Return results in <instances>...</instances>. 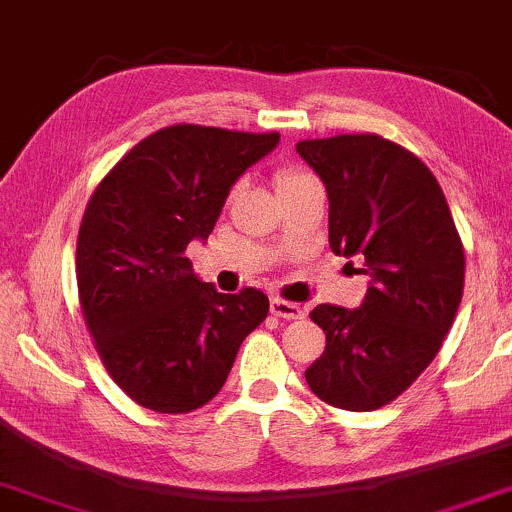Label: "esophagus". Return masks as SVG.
I'll use <instances>...</instances> for the list:
<instances>
[{
    "label": "esophagus",
    "instance_id": "1",
    "mask_svg": "<svg viewBox=\"0 0 512 512\" xmlns=\"http://www.w3.org/2000/svg\"><path fill=\"white\" fill-rule=\"evenodd\" d=\"M272 312L281 319H303V315H305L303 307L295 305V303H288V300H281V298L272 300Z\"/></svg>",
    "mask_w": 512,
    "mask_h": 512
}]
</instances>
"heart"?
Wrapping results in <instances>:
<instances>
[{"label":"heart","mask_w":512,"mask_h":512,"mask_svg":"<svg viewBox=\"0 0 512 512\" xmlns=\"http://www.w3.org/2000/svg\"><path fill=\"white\" fill-rule=\"evenodd\" d=\"M300 176H307V174H300V171H281V174L276 176V188L283 186V183H288V181H295V178H300Z\"/></svg>","instance_id":"obj_1"}]
</instances>
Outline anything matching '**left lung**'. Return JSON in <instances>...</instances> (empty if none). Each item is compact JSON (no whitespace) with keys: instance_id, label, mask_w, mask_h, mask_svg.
Listing matches in <instances>:
<instances>
[{"instance_id":"1","label":"left lung","mask_w":512,"mask_h":512,"mask_svg":"<svg viewBox=\"0 0 512 512\" xmlns=\"http://www.w3.org/2000/svg\"><path fill=\"white\" fill-rule=\"evenodd\" d=\"M326 186L329 245L365 260V300L355 310L317 305L326 334L305 369L324 403L369 412L389 405L439 353L463 298L465 252L432 171L374 133L295 145Z\"/></svg>"}]
</instances>
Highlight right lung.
I'll return each instance as SVG.
<instances>
[{"mask_svg": "<svg viewBox=\"0 0 512 512\" xmlns=\"http://www.w3.org/2000/svg\"><path fill=\"white\" fill-rule=\"evenodd\" d=\"M276 145L279 133L176 123L140 140L85 207L80 310L109 377L147 410L209 403L267 319V295L219 293L197 279L186 248L207 240L233 183Z\"/></svg>", "mask_w": 512, "mask_h": 512, "instance_id": "obj_1", "label": "right lung"}]
</instances>
